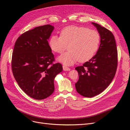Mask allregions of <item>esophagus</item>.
<instances>
[{"label": "esophagus", "instance_id": "1", "mask_svg": "<svg viewBox=\"0 0 130 130\" xmlns=\"http://www.w3.org/2000/svg\"><path fill=\"white\" fill-rule=\"evenodd\" d=\"M63 70H64V71H70V70H71V69H70V68H69L68 67L65 66V65H63Z\"/></svg>", "mask_w": 130, "mask_h": 130}]
</instances>
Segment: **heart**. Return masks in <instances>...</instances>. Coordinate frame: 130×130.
Returning a JSON list of instances; mask_svg holds the SVG:
<instances>
[{
	"mask_svg": "<svg viewBox=\"0 0 130 130\" xmlns=\"http://www.w3.org/2000/svg\"><path fill=\"white\" fill-rule=\"evenodd\" d=\"M100 42V35L95 30L86 27L70 26L63 28L60 37L52 35L49 40L51 49L61 54L68 45L69 51L58 58L65 65H72L79 60L85 62L90 60L97 52Z\"/></svg>",
	"mask_w": 130,
	"mask_h": 130,
	"instance_id": "obj_1",
	"label": "heart"
}]
</instances>
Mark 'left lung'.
Instances as JSON below:
<instances>
[{
	"label": "left lung",
	"mask_w": 130,
	"mask_h": 130,
	"mask_svg": "<svg viewBox=\"0 0 130 130\" xmlns=\"http://www.w3.org/2000/svg\"><path fill=\"white\" fill-rule=\"evenodd\" d=\"M100 35L96 54L82 66L76 67L79 78L75 83L77 92L86 98L100 94L112 81L117 71L118 51L113 34L100 25L92 23Z\"/></svg>",
	"instance_id": "8db88e82"
}]
</instances>
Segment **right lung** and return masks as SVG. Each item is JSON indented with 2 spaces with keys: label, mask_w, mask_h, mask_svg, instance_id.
<instances>
[{
  "label": "right lung",
  "mask_w": 130,
  "mask_h": 130,
  "mask_svg": "<svg viewBox=\"0 0 130 130\" xmlns=\"http://www.w3.org/2000/svg\"><path fill=\"white\" fill-rule=\"evenodd\" d=\"M54 29L51 25L35 27L20 35L13 48V76L20 88L36 100L45 99L54 92V79L63 70L61 64H53L54 55L48 42Z\"/></svg>",
  "instance_id": "1"
}]
</instances>
